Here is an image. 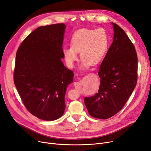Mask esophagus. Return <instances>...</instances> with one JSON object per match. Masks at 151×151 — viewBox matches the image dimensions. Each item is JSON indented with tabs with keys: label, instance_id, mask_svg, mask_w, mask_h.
<instances>
[{
	"label": "esophagus",
	"instance_id": "1",
	"mask_svg": "<svg viewBox=\"0 0 151 151\" xmlns=\"http://www.w3.org/2000/svg\"><path fill=\"white\" fill-rule=\"evenodd\" d=\"M77 85H78V83H74V86H75L76 88H77Z\"/></svg>",
	"mask_w": 151,
	"mask_h": 151
}]
</instances>
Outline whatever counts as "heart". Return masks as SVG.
Segmentation results:
<instances>
[{
    "mask_svg": "<svg viewBox=\"0 0 151 151\" xmlns=\"http://www.w3.org/2000/svg\"><path fill=\"white\" fill-rule=\"evenodd\" d=\"M109 36L104 29H81L72 35L70 47L63 49V55L68 67H73L78 60V54L82 58V67L86 68L90 63L97 65L106 55L109 47Z\"/></svg>",
    "mask_w": 151,
    "mask_h": 151,
    "instance_id": "b5f03b06",
    "label": "heart"
}]
</instances>
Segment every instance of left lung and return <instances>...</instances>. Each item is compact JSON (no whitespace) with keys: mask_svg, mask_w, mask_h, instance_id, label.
Here are the masks:
<instances>
[{"mask_svg":"<svg viewBox=\"0 0 151 151\" xmlns=\"http://www.w3.org/2000/svg\"><path fill=\"white\" fill-rule=\"evenodd\" d=\"M111 45L100 65L98 92L84 98L89 115L108 119L125 106L137 82L138 58L135 48L125 32L115 23Z\"/></svg>","mask_w":151,"mask_h":151,"instance_id":"left-lung-1","label":"left lung"}]
</instances>
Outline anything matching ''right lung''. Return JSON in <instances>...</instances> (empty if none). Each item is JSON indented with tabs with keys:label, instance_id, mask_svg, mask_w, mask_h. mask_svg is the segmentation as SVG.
<instances>
[{
	"label": "right lung",
	"instance_id": "obj_1",
	"mask_svg": "<svg viewBox=\"0 0 151 151\" xmlns=\"http://www.w3.org/2000/svg\"><path fill=\"white\" fill-rule=\"evenodd\" d=\"M63 23L40 26L18 48L14 82L22 103L32 115L43 120L61 117L65 94L74 73L63 64Z\"/></svg>",
	"mask_w": 151,
	"mask_h": 151
}]
</instances>
